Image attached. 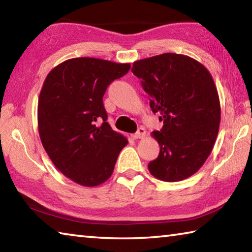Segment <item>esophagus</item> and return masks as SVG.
Segmentation results:
<instances>
[{"label": "esophagus", "instance_id": "34e87169", "mask_svg": "<svg viewBox=\"0 0 252 252\" xmlns=\"http://www.w3.org/2000/svg\"><path fill=\"white\" fill-rule=\"evenodd\" d=\"M132 136H133V139H142L143 136H146V130H144V127H139L138 131Z\"/></svg>", "mask_w": 252, "mask_h": 252}]
</instances>
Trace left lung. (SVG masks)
Wrapping results in <instances>:
<instances>
[{
    "label": "left lung",
    "instance_id": "1",
    "mask_svg": "<svg viewBox=\"0 0 252 252\" xmlns=\"http://www.w3.org/2000/svg\"><path fill=\"white\" fill-rule=\"evenodd\" d=\"M131 71L150 96L152 112L163 121L160 131L152 132L160 153L149 171L162 181L185 180L202 167L219 132L220 101L210 72L176 53L139 60Z\"/></svg>",
    "mask_w": 252,
    "mask_h": 252
}]
</instances>
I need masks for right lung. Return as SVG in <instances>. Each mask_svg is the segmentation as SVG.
<instances>
[{"mask_svg":"<svg viewBox=\"0 0 252 252\" xmlns=\"http://www.w3.org/2000/svg\"><path fill=\"white\" fill-rule=\"evenodd\" d=\"M129 63L95 58L66 60L50 71L37 103L41 142L55 167L72 181L96 187L111 177L127 144L106 120L108 85L126 74ZM102 120L100 127L95 122Z\"/></svg>","mask_w":252,"mask_h":252,"instance_id":"1","label":"right lung"}]
</instances>
